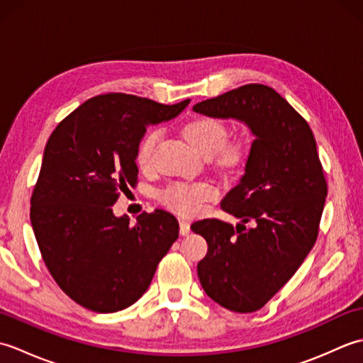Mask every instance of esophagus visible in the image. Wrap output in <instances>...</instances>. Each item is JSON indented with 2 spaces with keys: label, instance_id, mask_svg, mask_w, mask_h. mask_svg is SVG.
<instances>
[{
  "label": "esophagus",
  "instance_id": "esophagus-1",
  "mask_svg": "<svg viewBox=\"0 0 363 363\" xmlns=\"http://www.w3.org/2000/svg\"><path fill=\"white\" fill-rule=\"evenodd\" d=\"M179 230H181V235H189L190 234V223L186 220H179Z\"/></svg>",
  "mask_w": 363,
  "mask_h": 363
}]
</instances>
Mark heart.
Listing matches in <instances>:
<instances>
[{
  "instance_id": "obj_1",
  "label": "heart",
  "mask_w": 363,
  "mask_h": 363,
  "mask_svg": "<svg viewBox=\"0 0 363 363\" xmlns=\"http://www.w3.org/2000/svg\"><path fill=\"white\" fill-rule=\"evenodd\" d=\"M187 140L194 148L203 156H213L217 154L218 162L225 167H234L240 164L246 154V145L242 140L226 142L228 128L223 121L213 117H199L190 121L184 129ZM160 138V130L154 129L146 134L137 150V162L140 167H150L154 150ZM217 195L215 189L209 182L186 184L177 182L169 186L162 194V199L169 207L182 215H194L201 209L203 203L209 201Z\"/></svg>"
}]
</instances>
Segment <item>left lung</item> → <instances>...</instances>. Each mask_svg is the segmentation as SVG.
Listing matches in <instances>:
<instances>
[{"label":"left lung","instance_id":"1","mask_svg":"<svg viewBox=\"0 0 363 363\" xmlns=\"http://www.w3.org/2000/svg\"><path fill=\"white\" fill-rule=\"evenodd\" d=\"M194 111L240 121L254 137L243 176L221 201L240 223L234 228L207 218L191 230L207 242L198 264L207 296L233 312H256L296 273L317 240L328 196L317 142L287 99L262 84L206 99Z\"/></svg>","mask_w":363,"mask_h":363}]
</instances>
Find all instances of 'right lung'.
Returning <instances> with one entry per match:
<instances>
[{
	"mask_svg": "<svg viewBox=\"0 0 363 363\" xmlns=\"http://www.w3.org/2000/svg\"><path fill=\"white\" fill-rule=\"evenodd\" d=\"M189 103L99 95L48 138L30 225L54 281L89 311L111 313L134 304L179 237V223L167 211L142 213L129 225L128 215L115 217L112 206L137 184V150L146 128L173 120Z\"/></svg>",
	"mask_w": 363,
	"mask_h": 363,
	"instance_id": "1",
	"label": "right lung"
}]
</instances>
